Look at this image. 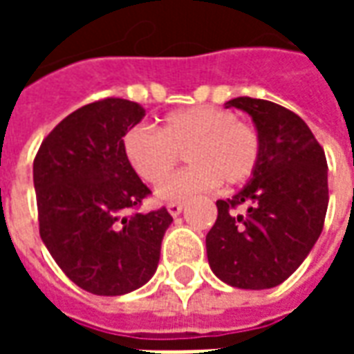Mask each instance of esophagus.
Segmentation results:
<instances>
[{"label": "esophagus", "instance_id": "1", "mask_svg": "<svg viewBox=\"0 0 354 354\" xmlns=\"http://www.w3.org/2000/svg\"><path fill=\"white\" fill-rule=\"evenodd\" d=\"M167 210H169L172 216H178L182 210H184V203H180V201H172L167 205Z\"/></svg>", "mask_w": 354, "mask_h": 354}]
</instances>
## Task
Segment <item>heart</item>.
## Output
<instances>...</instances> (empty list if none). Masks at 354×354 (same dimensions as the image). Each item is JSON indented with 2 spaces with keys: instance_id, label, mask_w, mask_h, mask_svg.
<instances>
[{
  "instance_id": "b5f03b06",
  "label": "heart",
  "mask_w": 354,
  "mask_h": 354,
  "mask_svg": "<svg viewBox=\"0 0 354 354\" xmlns=\"http://www.w3.org/2000/svg\"><path fill=\"white\" fill-rule=\"evenodd\" d=\"M123 155L146 184L161 185L184 157L189 167L170 178L159 197L185 199L223 182H248L261 161V136L252 123L218 106L174 109L161 119L159 132L132 127L124 132Z\"/></svg>"
}]
</instances>
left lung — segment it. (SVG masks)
I'll list each match as a JSON object with an SVG mask.
<instances>
[{
    "label": "left lung",
    "mask_w": 354,
    "mask_h": 354,
    "mask_svg": "<svg viewBox=\"0 0 354 354\" xmlns=\"http://www.w3.org/2000/svg\"><path fill=\"white\" fill-rule=\"evenodd\" d=\"M250 113L261 136V161L250 184L218 201L207 235L210 269L230 286L273 288L288 279L322 233L328 165L311 129L294 111L250 96L225 102ZM249 205L246 216L235 215Z\"/></svg>",
    "instance_id": "obj_1"
}]
</instances>
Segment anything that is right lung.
Instances as JSON below:
<instances>
[{"label": "right lung", "instance_id": "right-lung-1", "mask_svg": "<svg viewBox=\"0 0 354 354\" xmlns=\"http://www.w3.org/2000/svg\"><path fill=\"white\" fill-rule=\"evenodd\" d=\"M144 108L104 98L62 119L34 159L39 235L66 277L96 296H121L153 277L172 222L167 208L136 212L149 195L123 155Z\"/></svg>", "mask_w": 354, "mask_h": 354}]
</instances>
